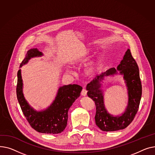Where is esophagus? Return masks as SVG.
Listing matches in <instances>:
<instances>
[{
	"label": "esophagus",
	"mask_w": 155,
	"mask_h": 155,
	"mask_svg": "<svg viewBox=\"0 0 155 155\" xmlns=\"http://www.w3.org/2000/svg\"><path fill=\"white\" fill-rule=\"evenodd\" d=\"M87 90L85 89V88H83V90L81 91V95L82 96H86L87 95Z\"/></svg>",
	"instance_id": "esophagus-1"
}]
</instances>
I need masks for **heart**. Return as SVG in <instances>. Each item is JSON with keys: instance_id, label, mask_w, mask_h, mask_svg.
I'll list each match as a JSON object with an SVG mask.
<instances>
[{"instance_id": "1", "label": "heart", "mask_w": 155, "mask_h": 155, "mask_svg": "<svg viewBox=\"0 0 155 155\" xmlns=\"http://www.w3.org/2000/svg\"><path fill=\"white\" fill-rule=\"evenodd\" d=\"M88 52H89L88 51H86L84 53V54H86L87 55V54H88ZM99 63V61L98 59L93 61L92 62H91L85 70L86 74L87 76H92V75L94 74L98 68ZM66 71H67V72H70L69 70H66Z\"/></svg>"}]
</instances>
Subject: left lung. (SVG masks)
Instances as JSON below:
<instances>
[{
	"label": "left lung",
	"mask_w": 155,
	"mask_h": 155,
	"mask_svg": "<svg viewBox=\"0 0 155 155\" xmlns=\"http://www.w3.org/2000/svg\"><path fill=\"white\" fill-rule=\"evenodd\" d=\"M119 70L124 76L128 87L129 103L125 111L121 116L113 117L109 114L104 104L103 92L101 89V82L106 76L116 74ZM87 96L95 103L96 112V124L104 131H114L126 128L134 120L138 110L142 94V86L137 63L133 58L130 50L126 52L123 60L117 67L108 69L97 75L86 86Z\"/></svg>",
	"instance_id": "1"
}]
</instances>
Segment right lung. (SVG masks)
<instances>
[{"label": "right lung", "instance_id": "right-lung-1", "mask_svg": "<svg viewBox=\"0 0 155 155\" xmlns=\"http://www.w3.org/2000/svg\"><path fill=\"white\" fill-rule=\"evenodd\" d=\"M43 54L37 48L27 52L20 68L34 57L42 56ZM21 71L17 72V97L26 120L36 131L47 134H58L66 128L68 118V110L75 100L79 97L83 87L78 84H69L60 87L56 97L52 104L46 110L37 111L26 101L22 93Z\"/></svg>", "mask_w": 155, "mask_h": 155}]
</instances>
